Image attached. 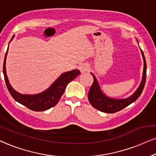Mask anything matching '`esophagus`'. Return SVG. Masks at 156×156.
Masks as SVG:
<instances>
[{"label": "esophagus", "instance_id": "esophagus-1", "mask_svg": "<svg viewBox=\"0 0 156 156\" xmlns=\"http://www.w3.org/2000/svg\"><path fill=\"white\" fill-rule=\"evenodd\" d=\"M78 69L80 70L81 73H85V72L87 71L90 69V66L86 63H82L78 66Z\"/></svg>", "mask_w": 156, "mask_h": 156}]
</instances>
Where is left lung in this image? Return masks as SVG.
<instances>
[{"mask_svg": "<svg viewBox=\"0 0 156 156\" xmlns=\"http://www.w3.org/2000/svg\"><path fill=\"white\" fill-rule=\"evenodd\" d=\"M136 39L137 42L139 44L137 39ZM140 50H141V55L144 59V71L141 82L140 83L139 86L136 90L130 97L124 98V99H116V98H109L102 91L99 83H98L95 76L93 73H90L93 75L94 79L93 83L92 84V86L90 87V89L88 93V100L90 103L92 105V106L95 107L98 110L102 112L115 113L122 110V109L125 108L128 105L135 102L139 98V96L142 93V92H143L145 83H146L147 69L146 62L144 52L141 49V48H140Z\"/></svg>", "mask_w": 156, "mask_h": 156, "instance_id": "8db88e82", "label": "left lung"}]
</instances>
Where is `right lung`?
<instances>
[{"instance_id":"add662e5","label":"right lung","mask_w":156,"mask_h":156,"mask_svg":"<svg viewBox=\"0 0 156 156\" xmlns=\"http://www.w3.org/2000/svg\"><path fill=\"white\" fill-rule=\"evenodd\" d=\"M15 35H13L11 40L14 38ZM9 46V44H8ZM8 47L7 51L5 53V58L3 62V75L5 78L6 86L8 87V91L14 98L15 101L19 102L20 104L27 107V108L33 111L41 112L47 110L58 102L59 100L64 93L66 87L68 83L71 82L74 78L80 73L79 70H72L71 71L65 72L61 74L59 77L50 85L49 88L45 90L42 93L35 94V95H27V94H21L17 92L10 84L8 80L7 74H6L5 63L6 57H7Z\"/></svg>"}]
</instances>
